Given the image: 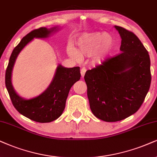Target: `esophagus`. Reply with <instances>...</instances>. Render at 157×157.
<instances>
[{
  "mask_svg": "<svg viewBox=\"0 0 157 157\" xmlns=\"http://www.w3.org/2000/svg\"><path fill=\"white\" fill-rule=\"evenodd\" d=\"M86 71V69L85 68V67H82V68L81 69V75H82V77L84 76Z\"/></svg>",
  "mask_w": 157,
  "mask_h": 157,
  "instance_id": "1",
  "label": "esophagus"
}]
</instances>
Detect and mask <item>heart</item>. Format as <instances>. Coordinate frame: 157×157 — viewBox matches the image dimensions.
I'll return each mask as SVG.
<instances>
[{
  "label": "heart",
  "instance_id": "obj_1",
  "mask_svg": "<svg viewBox=\"0 0 157 157\" xmlns=\"http://www.w3.org/2000/svg\"><path fill=\"white\" fill-rule=\"evenodd\" d=\"M77 44L78 51L75 48L71 46L68 48L69 55L75 59H80L81 55L84 56L93 55L96 62H100L113 50L115 40L113 36L104 32H94L84 33L78 38Z\"/></svg>",
  "mask_w": 157,
  "mask_h": 157
}]
</instances>
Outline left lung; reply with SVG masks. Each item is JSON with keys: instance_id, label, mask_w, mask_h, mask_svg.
I'll use <instances>...</instances> for the list:
<instances>
[{"instance_id": "1", "label": "left lung", "mask_w": 157, "mask_h": 157, "mask_svg": "<svg viewBox=\"0 0 157 157\" xmlns=\"http://www.w3.org/2000/svg\"><path fill=\"white\" fill-rule=\"evenodd\" d=\"M115 28L121 38V52L84 75L91 111L108 122L121 121L138 111L151 82L148 51L132 32L117 25Z\"/></svg>"}]
</instances>
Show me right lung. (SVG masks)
<instances>
[{
    "label": "right lung",
    "mask_w": 157,
    "mask_h": 157,
    "mask_svg": "<svg viewBox=\"0 0 157 157\" xmlns=\"http://www.w3.org/2000/svg\"><path fill=\"white\" fill-rule=\"evenodd\" d=\"M56 28L54 27L51 29H35L23 37L13 49L6 71L5 84L13 105L25 117L40 123L51 122L62 115L71 86L80 79V67L67 68L59 65L47 90L39 96L30 100L23 99L15 92L11 84V71L17 55L30 40L33 38L48 37Z\"/></svg>",
    "instance_id": "obj_1"
}]
</instances>
